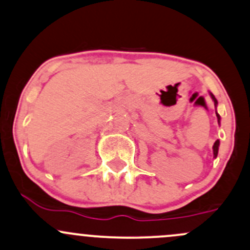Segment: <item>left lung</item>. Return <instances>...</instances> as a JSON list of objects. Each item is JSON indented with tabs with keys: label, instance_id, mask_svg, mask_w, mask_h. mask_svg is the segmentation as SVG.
<instances>
[{
	"label": "left lung",
	"instance_id": "obj_1",
	"mask_svg": "<svg viewBox=\"0 0 250 250\" xmlns=\"http://www.w3.org/2000/svg\"><path fill=\"white\" fill-rule=\"evenodd\" d=\"M211 97H212V99H213L214 105H215V106H217V104H218L217 99H215V97H214L212 93H211ZM217 118H218V122H219V121H220V116H219V115H218V114H217ZM218 148H219V140L215 141L214 145H213V154H214V158H215V157H217V154H218Z\"/></svg>",
	"mask_w": 250,
	"mask_h": 250
}]
</instances>
